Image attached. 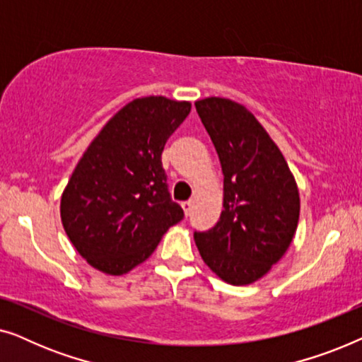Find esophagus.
<instances>
[{
	"instance_id": "esophagus-1",
	"label": "esophagus",
	"mask_w": 362,
	"mask_h": 362,
	"mask_svg": "<svg viewBox=\"0 0 362 362\" xmlns=\"http://www.w3.org/2000/svg\"><path fill=\"white\" fill-rule=\"evenodd\" d=\"M181 207H182V211H185V214H186V216H189L191 207H192V201H185V202H181Z\"/></svg>"
}]
</instances>
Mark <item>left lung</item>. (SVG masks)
I'll list each match as a JSON object with an SVG mask.
<instances>
[{
	"mask_svg": "<svg viewBox=\"0 0 362 362\" xmlns=\"http://www.w3.org/2000/svg\"><path fill=\"white\" fill-rule=\"evenodd\" d=\"M194 105L224 175V211L212 229L194 232L196 245L227 284H254L293 240L298 187L279 146L244 105L221 97Z\"/></svg>",
	"mask_w": 362,
	"mask_h": 362,
	"instance_id": "1",
	"label": "left lung"
}]
</instances>
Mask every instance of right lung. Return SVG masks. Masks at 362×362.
I'll return each mask as SVG.
<instances>
[{
  "label": "right lung",
  "mask_w": 362,
  "mask_h": 362,
  "mask_svg": "<svg viewBox=\"0 0 362 362\" xmlns=\"http://www.w3.org/2000/svg\"><path fill=\"white\" fill-rule=\"evenodd\" d=\"M189 112V102L136 98L107 122L77 163L62 192L61 219L93 269L127 274L185 217L168 191L161 153Z\"/></svg>",
  "instance_id": "add662e5"
}]
</instances>
